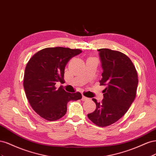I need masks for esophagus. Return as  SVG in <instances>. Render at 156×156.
Returning <instances> with one entry per match:
<instances>
[{
    "label": "esophagus",
    "mask_w": 156,
    "mask_h": 156,
    "mask_svg": "<svg viewBox=\"0 0 156 156\" xmlns=\"http://www.w3.org/2000/svg\"><path fill=\"white\" fill-rule=\"evenodd\" d=\"M81 100H82V101H87V100H89V98H87V97H85V96H83Z\"/></svg>",
    "instance_id": "34e87169"
}]
</instances>
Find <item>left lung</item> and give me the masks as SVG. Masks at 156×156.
<instances>
[{"label":"left lung","mask_w":156,"mask_h":156,"mask_svg":"<svg viewBox=\"0 0 156 156\" xmlns=\"http://www.w3.org/2000/svg\"><path fill=\"white\" fill-rule=\"evenodd\" d=\"M103 73L101 85L103 99L98 102L96 110L87 116L94 124L105 127L115 123L128 111L136 96L138 75L129 58L119 51L108 49H98Z\"/></svg>","instance_id":"left-lung-1"}]
</instances>
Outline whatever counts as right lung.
Segmentation results:
<instances>
[{"label": "right lung", "mask_w": 156, "mask_h": 156, "mask_svg": "<svg viewBox=\"0 0 156 156\" xmlns=\"http://www.w3.org/2000/svg\"><path fill=\"white\" fill-rule=\"evenodd\" d=\"M82 52L80 49L56 47L41 49L33 55L25 71L23 87L27 100L41 118L54 121L64 116L67 103L82 98L80 92L69 93L60 87L63 83L64 69L69 60Z\"/></svg>", "instance_id": "obj_1"}]
</instances>
